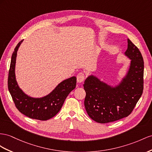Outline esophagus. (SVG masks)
Segmentation results:
<instances>
[{"label":"esophagus","instance_id":"obj_1","mask_svg":"<svg viewBox=\"0 0 152 152\" xmlns=\"http://www.w3.org/2000/svg\"><path fill=\"white\" fill-rule=\"evenodd\" d=\"M76 77L77 83H82L85 80V75L83 72H80L77 74Z\"/></svg>","mask_w":152,"mask_h":152}]
</instances>
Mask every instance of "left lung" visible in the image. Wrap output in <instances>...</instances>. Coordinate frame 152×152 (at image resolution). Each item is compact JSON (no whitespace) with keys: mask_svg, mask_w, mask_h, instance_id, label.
I'll return each instance as SVG.
<instances>
[{"mask_svg":"<svg viewBox=\"0 0 152 152\" xmlns=\"http://www.w3.org/2000/svg\"><path fill=\"white\" fill-rule=\"evenodd\" d=\"M124 55L131 60L130 64L118 85L111 86L92 75L85 81V110L96 122L107 123L126 118L131 114L142 94L143 58L139 49L129 39Z\"/></svg>","mask_w":152,"mask_h":152,"instance_id":"obj_1","label":"left lung"}]
</instances>
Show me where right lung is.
<instances>
[{"label":"right lung","mask_w":152,"mask_h":152,"mask_svg":"<svg viewBox=\"0 0 152 152\" xmlns=\"http://www.w3.org/2000/svg\"><path fill=\"white\" fill-rule=\"evenodd\" d=\"M22 40L17 45L11 56L7 86L17 109L22 114L34 119L46 121L53 118L61 109L69 94L75 88L76 77L72 76L58 84L54 90L42 98H32L19 87L15 77V64L18 49Z\"/></svg>","instance_id":"add662e5"}]
</instances>
